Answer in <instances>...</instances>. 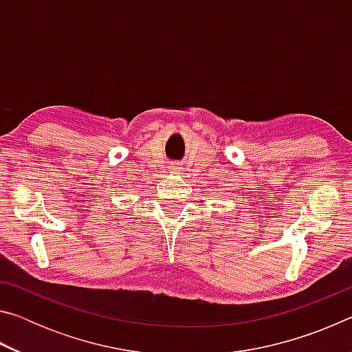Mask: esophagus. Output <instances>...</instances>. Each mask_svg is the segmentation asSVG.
<instances>
[{
  "label": "esophagus",
  "mask_w": 352,
  "mask_h": 352,
  "mask_svg": "<svg viewBox=\"0 0 352 352\" xmlns=\"http://www.w3.org/2000/svg\"><path fill=\"white\" fill-rule=\"evenodd\" d=\"M170 170H172V172H175V174H177V172H180V166H178V164H174V166H172V168H170Z\"/></svg>",
  "instance_id": "esophagus-1"
}]
</instances>
